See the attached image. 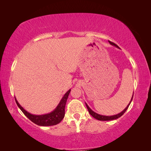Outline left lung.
<instances>
[{
    "mask_svg": "<svg viewBox=\"0 0 151 151\" xmlns=\"http://www.w3.org/2000/svg\"><path fill=\"white\" fill-rule=\"evenodd\" d=\"M109 43H110V44H111V45H113V46H114V47H116V48H119V47L118 46H117L116 44H114V43L112 42H111V41H109ZM133 94H134V93H133ZM133 94H132V99H131V101H130V103H129V104H128V105L127 106L126 108H125L122 112H120V113L117 114H114V115H112V116L101 115V114H98V113H96V112H94V111H93V110H92V109L90 108V107H89V106H88L87 104H86V103H85V104H86V108H87L88 111V112H89V113H90L91 115L93 116L94 119L99 120V121H112V120L116 119L119 118V117H121V116L122 115V114H123L124 113V112H126L127 109L129 108L130 104H131V101H132V98H133Z\"/></svg>",
    "mask_w": 151,
    "mask_h": 151,
    "instance_id": "left-lung-1",
    "label": "left lung"
}]
</instances>
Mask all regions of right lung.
<instances>
[{
	"instance_id": "obj_1",
	"label": "right lung",
	"mask_w": 151,
	"mask_h": 151,
	"mask_svg": "<svg viewBox=\"0 0 151 151\" xmlns=\"http://www.w3.org/2000/svg\"><path fill=\"white\" fill-rule=\"evenodd\" d=\"M70 89H69L65 95L61 99L60 103H58L56 109L50 112V113L41 114V115H36V114H30V112H27L26 110H24L23 107L20 106V104L17 101V99L15 98V101H16L17 104L19 109L21 110L22 112L24 114L28 119H30L32 122H34L36 124L39 125V126L47 127V126H52V125H56L59 123V122L63 119L65 116V105L66 101H67L68 96L69 95L70 92Z\"/></svg>"
}]
</instances>
